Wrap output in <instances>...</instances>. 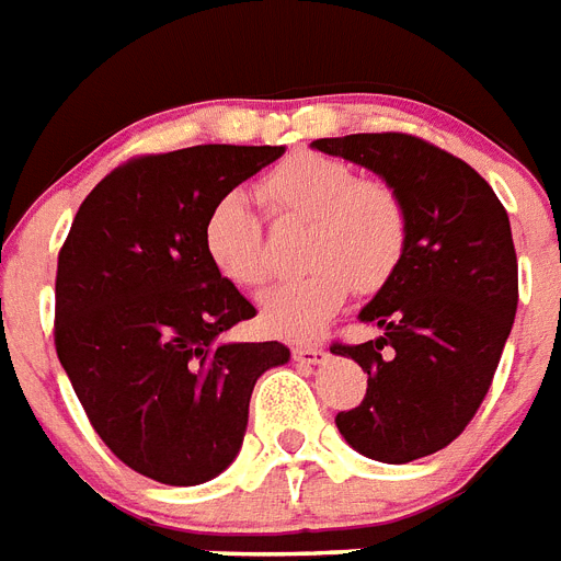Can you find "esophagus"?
<instances>
[{"instance_id":"34e87169","label":"esophagus","mask_w":561,"mask_h":561,"mask_svg":"<svg viewBox=\"0 0 561 561\" xmlns=\"http://www.w3.org/2000/svg\"><path fill=\"white\" fill-rule=\"evenodd\" d=\"M329 358V352L323 346H294V360L297 364H308V367H317Z\"/></svg>"}]
</instances>
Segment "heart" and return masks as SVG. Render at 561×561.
Masks as SVG:
<instances>
[{"label":"heart","mask_w":561,"mask_h":561,"mask_svg":"<svg viewBox=\"0 0 561 561\" xmlns=\"http://www.w3.org/2000/svg\"><path fill=\"white\" fill-rule=\"evenodd\" d=\"M276 220H302L299 279L282 282L259 299V323L282 341H308L343 308L350 290L369 297L399 273L410 220L401 194L383 180H360L350 162L325 153H294L259 183ZM203 250L211 267L238 288L267 279L262 224L244 194L211 203L203 220Z\"/></svg>","instance_id":"obj_1"}]
</instances>
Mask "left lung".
Wrapping results in <instances>:
<instances>
[{
	"label": "left lung",
	"mask_w": 561,
	"mask_h": 561,
	"mask_svg": "<svg viewBox=\"0 0 561 561\" xmlns=\"http://www.w3.org/2000/svg\"><path fill=\"white\" fill-rule=\"evenodd\" d=\"M311 148L364 165L408 206V253L360 320L381 337L343 346L367 396L337 431L378 462H410L466 431L489 392L518 308V259L501 201L478 171L408 134H352Z\"/></svg>",
	"instance_id": "1"
}]
</instances>
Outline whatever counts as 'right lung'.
<instances>
[{"label":"right lung","instance_id":"add662e5","mask_svg":"<svg viewBox=\"0 0 561 561\" xmlns=\"http://www.w3.org/2000/svg\"><path fill=\"white\" fill-rule=\"evenodd\" d=\"M282 153L194 145L136 157L87 194L57 255V358L95 434L145 478H218L241 451L255 381L288 364L279 341H220L255 308L203 250L211 203Z\"/></svg>","mask_w":561,"mask_h":561}]
</instances>
